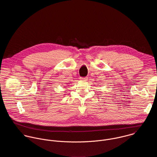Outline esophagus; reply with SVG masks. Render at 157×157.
Returning a JSON list of instances; mask_svg holds the SVG:
<instances>
[{"mask_svg": "<svg viewBox=\"0 0 157 157\" xmlns=\"http://www.w3.org/2000/svg\"><path fill=\"white\" fill-rule=\"evenodd\" d=\"M81 81H87V78H84V77H80V78H79Z\"/></svg>", "mask_w": 157, "mask_h": 157, "instance_id": "obj_1", "label": "esophagus"}]
</instances>
